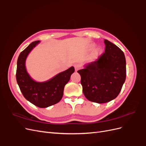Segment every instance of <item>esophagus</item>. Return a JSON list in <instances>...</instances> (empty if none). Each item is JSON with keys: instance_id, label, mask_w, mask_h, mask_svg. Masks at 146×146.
<instances>
[{"instance_id": "34e87169", "label": "esophagus", "mask_w": 146, "mask_h": 146, "mask_svg": "<svg viewBox=\"0 0 146 146\" xmlns=\"http://www.w3.org/2000/svg\"><path fill=\"white\" fill-rule=\"evenodd\" d=\"M74 68H75V69H76V71H77L78 70L81 69L82 66H81L80 64H74Z\"/></svg>"}]
</instances>
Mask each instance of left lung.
<instances>
[{"mask_svg": "<svg viewBox=\"0 0 146 146\" xmlns=\"http://www.w3.org/2000/svg\"><path fill=\"white\" fill-rule=\"evenodd\" d=\"M105 52L99 58L77 71L81 76L83 94L90 101L107 103L120 92L126 78V61L123 52L105 39Z\"/></svg>", "mask_w": 146, "mask_h": 146, "instance_id": "left-lung-1", "label": "left lung"}]
</instances>
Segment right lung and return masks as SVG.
I'll use <instances>...</instances> for the list:
<instances>
[{"label":"right lung","instance_id":"1","mask_svg":"<svg viewBox=\"0 0 146 146\" xmlns=\"http://www.w3.org/2000/svg\"><path fill=\"white\" fill-rule=\"evenodd\" d=\"M39 42H32L21 52L17 59L16 80L24 98L39 108H46L57 104L62 99L64 86L75 71L73 66L45 82H36L27 73L25 60L30 51Z\"/></svg>","mask_w":146,"mask_h":146}]
</instances>
